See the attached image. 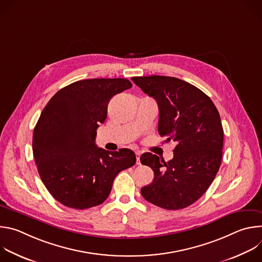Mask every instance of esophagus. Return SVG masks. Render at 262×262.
Masks as SVG:
<instances>
[{"label": "esophagus", "instance_id": "1", "mask_svg": "<svg viewBox=\"0 0 262 262\" xmlns=\"http://www.w3.org/2000/svg\"><path fill=\"white\" fill-rule=\"evenodd\" d=\"M136 157H137V164L140 165L141 162H140V157H141V151H136Z\"/></svg>", "mask_w": 262, "mask_h": 262}]
</instances>
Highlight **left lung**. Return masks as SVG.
Returning a JSON list of instances; mask_svg holds the SVG:
<instances>
[{
    "label": "left lung",
    "instance_id": "8db88e82",
    "mask_svg": "<svg viewBox=\"0 0 262 262\" xmlns=\"http://www.w3.org/2000/svg\"><path fill=\"white\" fill-rule=\"evenodd\" d=\"M159 105V134L173 141L174 157L165 162L150 152L140 161L155 172L141 189L145 200L169 210L196 202L209 188L222 161L224 130L212 100L200 89L172 77L132 78Z\"/></svg>",
    "mask_w": 262,
    "mask_h": 262
}]
</instances>
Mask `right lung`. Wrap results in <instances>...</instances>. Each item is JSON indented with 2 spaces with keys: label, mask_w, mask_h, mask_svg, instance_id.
I'll use <instances>...</instances> for the list:
<instances>
[{
  "label": "right lung",
  "mask_w": 262,
  "mask_h": 262,
  "mask_svg": "<svg viewBox=\"0 0 262 262\" xmlns=\"http://www.w3.org/2000/svg\"><path fill=\"white\" fill-rule=\"evenodd\" d=\"M132 88L126 79H90L59 90L33 132V156L46 188L61 204L86 209L108 197L117 174L136 164L127 148L107 151L95 144L114 95Z\"/></svg>",
  "instance_id": "right-lung-1"
}]
</instances>
